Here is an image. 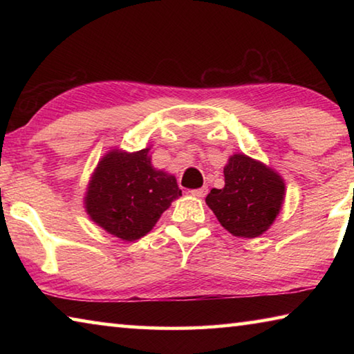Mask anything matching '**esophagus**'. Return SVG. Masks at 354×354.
Returning a JSON list of instances; mask_svg holds the SVG:
<instances>
[{
    "label": "esophagus",
    "instance_id": "34e87169",
    "mask_svg": "<svg viewBox=\"0 0 354 354\" xmlns=\"http://www.w3.org/2000/svg\"><path fill=\"white\" fill-rule=\"evenodd\" d=\"M190 194L196 196V198H203L207 194V187H200V189H192Z\"/></svg>",
    "mask_w": 354,
    "mask_h": 354
}]
</instances>
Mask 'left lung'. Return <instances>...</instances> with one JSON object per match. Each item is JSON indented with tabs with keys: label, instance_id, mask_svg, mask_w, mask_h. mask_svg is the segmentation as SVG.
Returning a JSON list of instances; mask_svg holds the SVG:
<instances>
[{
	"label": "left lung",
	"instance_id": "left-lung-1",
	"mask_svg": "<svg viewBox=\"0 0 354 354\" xmlns=\"http://www.w3.org/2000/svg\"><path fill=\"white\" fill-rule=\"evenodd\" d=\"M223 173L225 187L212 189L206 205L232 236L259 237L272 226L283 206V178L245 154L231 156Z\"/></svg>",
	"mask_w": 354,
	"mask_h": 354
}]
</instances>
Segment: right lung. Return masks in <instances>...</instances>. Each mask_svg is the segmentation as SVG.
I'll list each match as a JSON object with an SVG mask.
<instances>
[{"instance_id":"1","label":"right lung","mask_w":354,"mask_h":354,"mask_svg":"<svg viewBox=\"0 0 354 354\" xmlns=\"http://www.w3.org/2000/svg\"><path fill=\"white\" fill-rule=\"evenodd\" d=\"M148 153L149 148L136 153L112 149L98 162L84 198L88 217L127 242L148 234L183 195L175 176L153 169Z\"/></svg>"}]
</instances>
